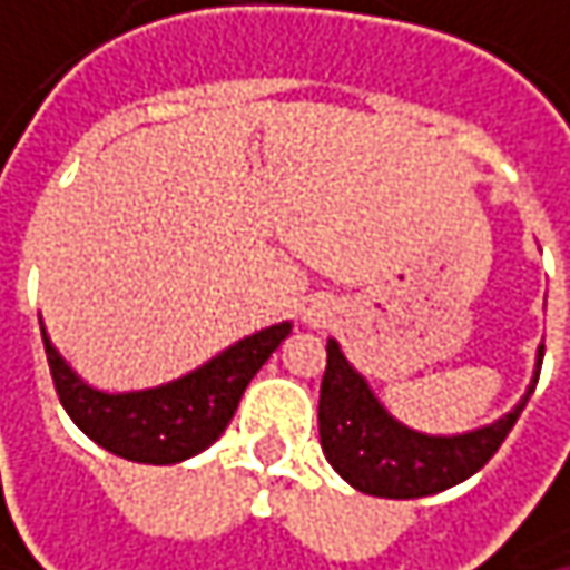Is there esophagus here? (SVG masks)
Listing matches in <instances>:
<instances>
[{
  "label": "esophagus",
  "instance_id": "1",
  "mask_svg": "<svg viewBox=\"0 0 570 570\" xmlns=\"http://www.w3.org/2000/svg\"><path fill=\"white\" fill-rule=\"evenodd\" d=\"M324 317H327V314H324V307H307L305 311V321L307 324H321V321H324Z\"/></svg>",
  "mask_w": 570,
  "mask_h": 570
}]
</instances>
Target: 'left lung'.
Wrapping results in <instances>:
<instances>
[{
    "instance_id": "left-lung-1",
    "label": "left lung",
    "mask_w": 570,
    "mask_h": 570,
    "mask_svg": "<svg viewBox=\"0 0 570 570\" xmlns=\"http://www.w3.org/2000/svg\"><path fill=\"white\" fill-rule=\"evenodd\" d=\"M542 356L546 346H539L535 376L512 412L497 419L493 425L444 438V434H422L395 422L373 395L370 383L350 366V360L341 353V344L327 341V370L321 380V402H317L324 458L350 487L370 497L419 500L441 493L448 487H458L483 468L507 441L529 395L535 392Z\"/></svg>"
}]
</instances>
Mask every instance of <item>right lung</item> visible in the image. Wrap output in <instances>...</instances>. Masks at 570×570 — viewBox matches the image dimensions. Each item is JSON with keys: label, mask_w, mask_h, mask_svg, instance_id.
<instances>
[{"label": "right lung", "mask_w": 570, "mask_h": 570, "mask_svg": "<svg viewBox=\"0 0 570 570\" xmlns=\"http://www.w3.org/2000/svg\"><path fill=\"white\" fill-rule=\"evenodd\" d=\"M292 334V324H272L175 383L142 392H100L87 386L55 350L41 327L51 380L63 412L90 441L136 464H178L210 448L229 425L249 380Z\"/></svg>", "instance_id": "1"}]
</instances>
